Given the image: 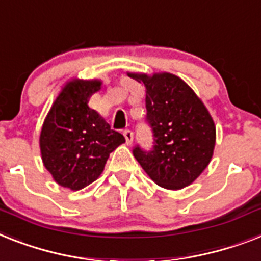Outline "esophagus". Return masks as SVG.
Here are the masks:
<instances>
[{"mask_svg":"<svg viewBox=\"0 0 261 261\" xmlns=\"http://www.w3.org/2000/svg\"><path fill=\"white\" fill-rule=\"evenodd\" d=\"M123 135H124V138H126V143L128 146H130L131 143H133V138H134V135H133V131H131V130H124L123 131Z\"/></svg>","mask_w":261,"mask_h":261,"instance_id":"obj_1","label":"esophagus"}]
</instances>
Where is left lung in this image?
I'll return each mask as SVG.
<instances>
[{
  "mask_svg": "<svg viewBox=\"0 0 261 261\" xmlns=\"http://www.w3.org/2000/svg\"><path fill=\"white\" fill-rule=\"evenodd\" d=\"M146 87L147 120L154 149H134V156L152 181L169 190L196 181L211 162L216 146L213 118L196 92L169 72H127Z\"/></svg>",
  "mask_w": 261,
  "mask_h": 261,
  "instance_id": "8db88e82",
  "label": "left lung"
}]
</instances>
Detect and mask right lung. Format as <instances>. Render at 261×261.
Returning a JSON list of instances; mask_svg holds the SVG:
<instances>
[{
    "mask_svg": "<svg viewBox=\"0 0 261 261\" xmlns=\"http://www.w3.org/2000/svg\"><path fill=\"white\" fill-rule=\"evenodd\" d=\"M101 84L99 79L68 80L52 103L40 133L42 164L55 182L73 192L96 181L110 152L126 142L88 106Z\"/></svg>",
    "mask_w": 261,
    "mask_h": 261,
    "instance_id": "add662e5",
    "label": "right lung"
}]
</instances>
